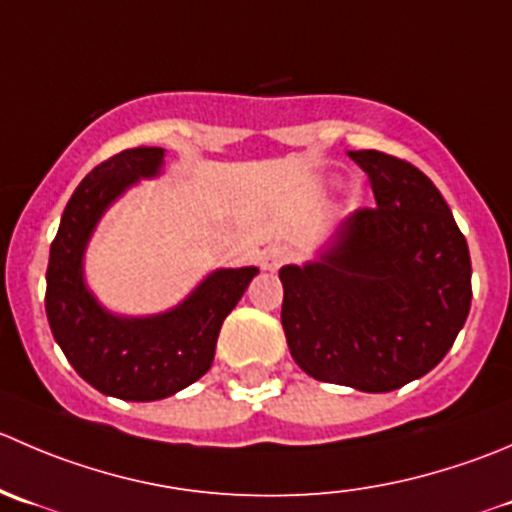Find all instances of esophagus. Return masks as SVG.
Here are the masks:
<instances>
[{"label":"esophagus","instance_id":"obj_1","mask_svg":"<svg viewBox=\"0 0 512 512\" xmlns=\"http://www.w3.org/2000/svg\"><path fill=\"white\" fill-rule=\"evenodd\" d=\"M290 260H292V252H290V247H285V245L267 247L265 255H262V265H265V270H277V267L287 265Z\"/></svg>","mask_w":512,"mask_h":512}]
</instances>
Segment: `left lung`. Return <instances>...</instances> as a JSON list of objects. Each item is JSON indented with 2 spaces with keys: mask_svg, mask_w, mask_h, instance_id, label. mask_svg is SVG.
<instances>
[{
  "mask_svg": "<svg viewBox=\"0 0 512 512\" xmlns=\"http://www.w3.org/2000/svg\"><path fill=\"white\" fill-rule=\"evenodd\" d=\"M375 192L317 262L280 270L282 330L297 365L332 385L390 393L433 370L470 312V252L415 165L350 152Z\"/></svg>",
  "mask_w": 512,
  "mask_h": 512,
  "instance_id": "obj_1",
  "label": "left lung"
}]
</instances>
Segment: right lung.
I'll use <instances>...</instances> for the list:
<instances>
[{
	"label": "right lung",
	"instance_id": "1",
	"mask_svg": "<svg viewBox=\"0 0 512 512\" xmlns=\"http://www.w3.org/2000/svg\"><path fill=\"white\" fill-rule=\"evenodd\" d=\"M162 157V147H135L99 162L69 197L47 265L44 307L69 365L99 393L137 403L170 398L210 370L222 322L257 275V267L217 270L180 307L140 320L97 305L82 282L84 245L109 202L157 175Z\"/></svg>",
	"mask_w": 512,
	"mask_h": 512
}]
</instances>
